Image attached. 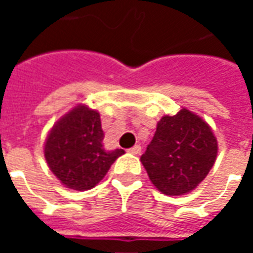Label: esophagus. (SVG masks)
I'll return each mask as SVG.
<instances>
[{
    "label": "esophagus",
    "mask_w": 253,
    "mask_h": 253,
    "mask_svg": "<svg viewBox=\"0 0 253 253\" xmlns=\"http://www.w3.org/2000/svg\"><path fill=\"white\" fill-rule=\"evenodd\" d=\"M128 152L132 154H139L141 153V145H135V146H132V148L130 149Z\"/></svg>",
    "instance_id": "obj_1"
}]
</instances>
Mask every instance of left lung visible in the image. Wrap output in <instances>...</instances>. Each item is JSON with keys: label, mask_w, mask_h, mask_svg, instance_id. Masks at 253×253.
<instances>
[{"label": "left lung", "mask_w": 253, "mask_h": 253, "mask_svg": "<svg viewBox=\"0 0 253 253\" xmlns=\"http://www.w3.org/2000/svg\"><path fill=\"white\" fill-rule=\"evenodd\" d=\"M217 152V138L210 126L183 108L160 119L141 161L157 190L177 196L196 188L206 177Z\"/></svg>", "instance_id": "1"}]
</instances>
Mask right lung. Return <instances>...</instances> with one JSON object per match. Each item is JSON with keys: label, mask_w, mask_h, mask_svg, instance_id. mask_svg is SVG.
Segmentation results:
<instances>
[{"label": "right lung", "mask_w": 253, "mask_h": 253, "mask_svg": "<svg viewBox=\"0 0 253 253\" xmlns=\"http://www.w3.org/2000/svg\"><path fill=\"white\" fill-rule=\"evenodd\" d=\"M97 111L77 105L54 125L44 143V157L52 173L72 190L93 188L123 149L105 150Z\"/></svg>", "instance_id": "right-lung-1"}]
</instances>
